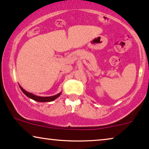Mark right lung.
<instances>
[{"label":"right lung","mask_w":149,"mask_h":149,"mask_svg":"<svg viewBox=\"0 0 149 149\" xmlns=\"http://www.w3.org/2000/svg\"><path fill=\"white\" fill-rule=\"evenodd\" d=\"M20 89H22V91H23V93L25 94L26 95H27L28 97H30V98H31L32 100H34L35 101H37V102H52L53 100H56V98H58V97L60 96L61 93H58V94H56L54 95V96H49V97H40V96H37V95H35L34 94H32V93H30L29 92H28V91H26L24 90V89L22 88V87H20Z\"/></svg>","instance_id":"add662e5"}]
</instances>
